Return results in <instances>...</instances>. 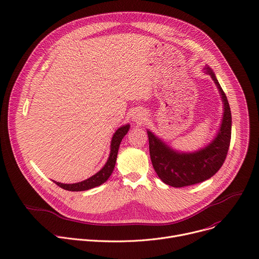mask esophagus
I'll use <instances>...</instances> for the list:
<instances>
[{"label": "esophagus", "instance_id": "1", "mask_svg": "<svg viewBox=\"0 0 259 259\" xmlns=\"http://www.w3.org/2000/svg\"><path fill=\"white\" fill-rule=\"evenodd\" d=\"M146 112L144 110H135L132 114V119L134 122H136L137 124H142L145 120H146Z\"/></svg>", "mask_w": 259, "mask_h": 259}]
</instances>
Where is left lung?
I'll return each mask as SVG.
<instances>
[{
	"mask_svg": "<svg viewBox=\"0 0 259 259\" xmlns=\"http://www.w3.org/2000/svg\"><path fill=\"white\" fill-rule=\"evenodd\" d=\"M204 69L216 83L224 104L222 124L213 142L194 153H179L148 130L153 167L161 181L176 188L198 184L213 177L223 165L230 145L231 111L228 100L211 69Z\"/></svg>",
	"mask_w": 259,
	"mask_h": 259,
	"instance_id": "1",
	"label": "left lung"
}]
</instances>
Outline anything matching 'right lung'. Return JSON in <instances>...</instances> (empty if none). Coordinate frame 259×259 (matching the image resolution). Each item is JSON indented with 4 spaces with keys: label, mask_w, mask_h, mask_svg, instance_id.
I'll use <instances>...</instances> for the list:
<instances>
[{
    "label": "right lung",
    "mask_w": 259,
    "mask_h": 259,
    "mask_svg": "<svg viewBox=\"0 0 259 259\" xmlns=\"http://www.w3.org/2000/svg\"><path fill=\"white\" fill-rule=\"evenodd\" d=\"M129 125H125L121 128L117 129L115 133L112 136L111 139V145H110V155L108 157L107 162L105 163V165L101 170H99L96 175H94L93 177L79 182L75 184H62L59 182H55L59 187L63 188L65 190L68 191H84L92 189V188H95L97 186L102 185L104 182L108 180L110 175L113 171L114 165H115V161H116V156H117V151H119L120 144L122 142L123 137L127 134L129 131Z\"/></svg>",
    "instance_id": "add662e5"
}]
</instances>
